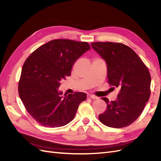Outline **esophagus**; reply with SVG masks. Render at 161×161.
Listing matches in <instances>:
<instances>
[{
  "mask_svg": "<svg viewBox=\"0 0 161 161\" xmlns=\"http://www.w3.org/2000/svg\"><path fill=\"white\" fill-rule=\"evenodd\" d=\"M87 97L88 98H92V99H97V98H98L97 97L94 96V95H92V94H88Z\"/></svg>",
  "mask_w": 161,
  "mask_h": 161,
  "instance_id": "1",
  "label": "esophagus"
}]
</instances>
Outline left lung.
<instances>
[{
  "instance_id": "obj_1",
  "label": "left lung",
  "mask_w": 161,
  "mask_h": 161,
  "mask_svg": "<svg viewBox=\"0 0 161 161\" xmlns=\"http://www.w3.org/2000/svg\"><path fill=\"white\" fill-rule=\"evenodd\" d=\"M91 46L106 62L108 83L120 88L116 101L102 98L107 109L98 119L109 127L129 126L141 115L150 98V72L137 53L125 44L94 42Z\"/></svg>"
}]
</instances>
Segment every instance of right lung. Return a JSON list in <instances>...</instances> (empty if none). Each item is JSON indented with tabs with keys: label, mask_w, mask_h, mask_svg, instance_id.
I'll use <instances>...</instances> for the list:
<instances>
[{
	"label": "right lung",
	"mask_w": 161,
	"mask_h": 161,
	"mask_svg": "<svg viewBox=\"0 0 161 161\" xmlns=\"http://www.w3.org/2000/svg\"><path fill=\"white\" fill-rule=\"evenodd\" d=\"M90 49L87 42L54 39L36 49L22 69L18 92L27 112L40 125L60 127L75 118L84 92L68 95L59 91L62 80L71 75L75 61Z\"/></svg>",
	"instance_id": "right-lung-1"
}]
</instances>
